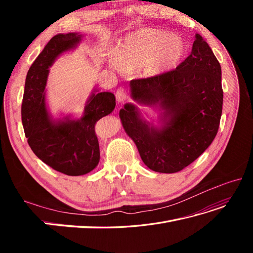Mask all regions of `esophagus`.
I'll return each mask as SVG.
<instances>
[{"mask_svg":"<svg viewBox=\"0 0 253 253\" xmlns=\"http://www.w3.org/2000/svg\"><path fill=\"white\" fill-rule=\"evenodd\" d=\"M127 98H128L127 91H126V89L125 87H120V88L117 89V91H116V99H117V101L119 103L126 102L127 100Z\"/></svg>","mask_w":253,"mask_h":253,"instance_id":"obj_1","label":"esophagus"}]
</instances>
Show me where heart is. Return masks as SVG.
<instances>
[{
  "instance_id": "heart-1",
  "label": "heart",
  "mask_w": 253,
  "mask_h": 253,
  "mask_svg": "<svg viewBox=\"0 0 253 253\" xmlns=\"http://www.w3.org/2000/svg\"><path fill=\"white\" fill-rule=\"evenodd\" d=\"M187 55L179 37L154 27H143L126 35L115 51V62L125 72L141 70L147 77H157L175 70Z\"/></svg>"
}]
</instances>
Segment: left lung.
<instances>
[{"instance_id":"obj_1","label":"left lung","mask_w":253,"mask_h":253,"mask_svg":"<svg viewBox=\"0 0 253 253\" xmlns=\"http://www.w3.org/2000/svg\"><path fill=\"white\" fill-rule=\"evenodd\" d=\"M131 97L158 110V126L133 103L119 112L126 134L149 169L175 173L200 157L218 131L223 111L221 68L201 35L190 56L174 71L129 82Z\"/></svg>"}]
</instances>
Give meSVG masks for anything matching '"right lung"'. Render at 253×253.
Listing matches in <instances>:
<instances>
[{"mask_svg":"<svg viewBox=\"0 0 253 253\" xmlns=\"http://www.w3.org/2000/svg\"><path fill=\"white\" fill-rule=\"evenodd\" d=\"M82 37L68 33L51 38L27 73L21 111L30 149L44 164L70 176L84 175L98 166L100 150L95 126L116 105L113 93L95 88L80 119H72L71 115L53 119L48 112L45 87L49 67L59 56L77 47Z\"/></svg>","mask_w":253,"mask_h":253,"instance_id":"right-lung-1","label":"right lung"}]
</instances>
